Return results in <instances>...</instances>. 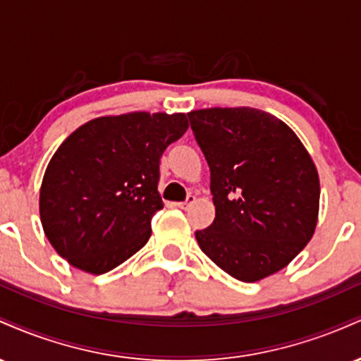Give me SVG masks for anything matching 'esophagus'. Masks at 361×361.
<instances>
[{
  "label": "esophagus",
  "instance_id": "34e87169",
  "mask_svg": "<svg viewBox=\"0 0 361 361\" xmlns=\"http://www.w3.org/2000/svg\"><path fill=\"white\" fill-rule=\"evenodd\" d=\"M193 204H195V197H193V195H188L185 202H178V204H175V205L178 207V209L186 210V209H190V207H192Z\"/></svg>",
  "mask_w": 361,
  "mask_h": 361
}]
</instances>
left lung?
<instances>
[{"mask_svg": "<svg viewBox=\"0 0 361 361\" xmlns=\"http://www.w3.org/2000/svg\"><path fill=\"white\" fill-rule=\"evenodd\" d=\"M210 168L215 219L200 250L234 279L258 281L307 246L317 226L319 175L295 132L250 106L188 114Z\"/></svg>", "mask_w": 361, "mask_h": 361, "instance_id": "1", "label": "left lung"}]
</instances>
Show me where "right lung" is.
Segmentation results:
<instances>
[{"label": "right lung", "instance_id": "obj_1", "mask_svg": "<svg viewBox=\"0 0 361 361\" xmlns=\"http://www.w3.org/2000/svg\"><path fill=\"white\" fill-rule=\"evenodd\" d=\"M188 128L185 114L132 111L98 117L54 152L40 186V222L57 255L102 275L135 255L163 209L164 149Z\"/></svg>", "mask_w": 361, "mask_h": 361}]
</instances>
